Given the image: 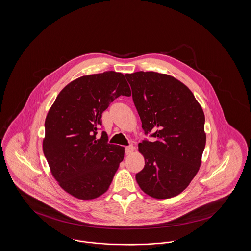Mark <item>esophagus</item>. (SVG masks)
I'll list each match as a JSON object with an SVG mask.
<instances>
[{
	"instance_id": "34e87169",
	"label": "esophagus",
	"mask_w": 251,
	"mask_h": 251,
	"mask_svg": "<svg viewBox=\"0 0 251 251\" xmlns=\"http://www.w3.org/2000/svg\"><path fill=\"white\" fill-rule=\"evenodd\" d=\"M133 151H134V147H133L132 145H129V146H127V147L125 148V153H126L127 155L131 154V153L133 152Z\"/></svg>"
}]
</instances>
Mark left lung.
I'll return each instance as SVG.
<instances>
[{"instance_id": "obj_1", "label": "left lung", "mask_w": 251, "mask_h": 251, "mask_svg": "<svg viewBox=\"0 0 251 251\" xmlns=\"http://www.w3.org/2000/svg\"><path fill=\"white\" fill-rule=\"evenodd\" d=\"M145 134L139 151L145 167L135 175L140 188L158 200L179 195L198 173L206 143L202 108L177 79L153 72L125 74Z\"/></svg>"}]
</instances>
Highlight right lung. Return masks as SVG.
I'll use <instances>...</instances> for the list:
<instances>
[{
    "mask_svg": "<svg viewBox=\"0 0 251 251\" xmlns=\"http://www.w3.org/2000/svg\"><path fill=\"white\" fill-rule=\"evenodd\" d=\"M131 96L122 73L80 77L64 87L45 120L43 152L60 186L81 200L107 191L124 158V148L97 138L101 114L120 96Z\"/></svg>",
    "mask_w": 251,
    "mask_h": 251,
    "instance_id": "obj_1",
    "label": "right lung"
}]
</instances>
